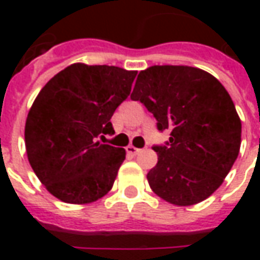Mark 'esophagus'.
I'll list each match as a JSON object with an SVG mask.
<instances>
[{
    "mask_svg": "<svg viewBox=\"0 0 260 260\" xmlns=\"http://www.w3.org/2000/svg\"><path fill=\"white\" fill-rule=\"evenodd\" d=\"M126 153H129V154H134V156H136V154H139V153H141V149H138V147L129 145V146H126Z\"/></svg>",
    "mask_w": 260,
    "mask_h": 260,
    "instance_id": "1",
    "label": "esophagus"
}]
</instances>
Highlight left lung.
I'll use <instances>...</instances> for the list:
<instances>
[{
	"instance_id": "1",
	"label": "left lung",
	"mask_w": 260,
	"mask_h": 260,
	"mask_svg": "<svg viewBox=\"0 0 260 260\" xmlns=\"http://www.w3.org/2000/svg\"><path fill=\"white\" fill-rule=\"evenodd\" d=\"M131 99L141 102L170 139L153 147V192L177 206L205 201L223 184L241 146V121L214 76L185 65H154L138 75Z\"/></svg>"
}]
</instances>
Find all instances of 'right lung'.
Returning a JSON list of instances; mask_svg holds the SVG:
<instances>
[{
  "label": "right lung",
  "instance_id": "obj_1",
  "mask_svg": "<svg viewBox=\"0 0 260 260\" xmlns=\"http://www.w3.org/2000/svg\"><path fill=\"white\" fill-rule=\"evenodd\" d=\"M136 71L72 64L48 80L27 114V158L47 191L67 203H90L113 188L122 147L97 141L113 135L111 117L128 99Z\"/></svg>",
  "mask_w": 260,
  "mask_h": 260
}]
</instances>
